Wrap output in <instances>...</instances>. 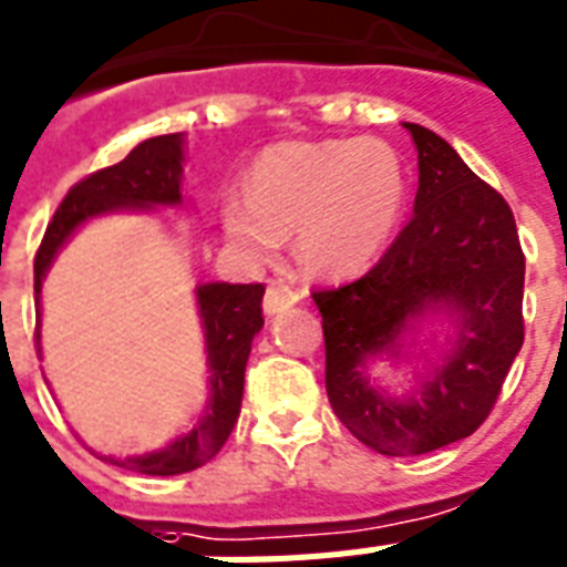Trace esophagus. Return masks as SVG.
<instances>
[{"mask_svg":"<svg viewBox=\"0 0 567 567\" xmlns=\"http://www.w3.org/2000/svg\"><path fill=\"white\" fill-rule=\"evenodd\" d=\"M298 289H292L289 284H280V280H272L269 287H266L264 295V310L266 316H278V312L289 310L292 303H298Z\"/></svg>","mask_w":567,"mask_h":567,"instance_id":"34e87169","label":"esophagus"}]
</instances>
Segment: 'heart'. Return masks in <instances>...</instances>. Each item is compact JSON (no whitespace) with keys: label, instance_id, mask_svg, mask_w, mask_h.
<instances>
[{"label":"heart","instance_id":"b5f03b06","mask_svg":"<svg viewBox=\"0 0 567 567\" xmlns=\"http://www.w3.org/2000/svg\"><path fill=\"white\" fill-rule=\"evenodd\" d=\"M409 208V167L382 138L280 142L255 158L246 203L223 205L228 240L269 260L284 234L316 275H350L385 255Z\"/></svg>","mask_w":567,"mask_h":567}]
</instances>
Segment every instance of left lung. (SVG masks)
<instances>
[{
  "mask_svg": "<svg viewBox=\"0 0 567 567\" xmlns=\"http://www.w3.org/2000/svg\"><path fill=\"white\" fill-rule=\"evenodd\" d=\"M405 130L417 147L414 217L362 278L312 292L336 417L391 457L470 437L525 341V255L513 210L441 135ZM432 311L453 316L456 341L409 398H388L370 385L367 362L399 358L404 333Z\"/></svg>",
  "mask_w": 567,
  "mask_h": 567,
  "instance_id": "1",
  "label": "left lung"
}]
</instances>
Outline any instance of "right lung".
<instances>
[{
	"label": "right lung",
	"mask_w": 567,
	"mask_h": 567,
	"mask_svg": "<svg viewBox=\"0 0 567 567\" xmlns=\"http://www.w3.org/2000/svg\"><path fill=\"white\" fill-rule=\"evenodd\" d=\"M182 162L185 138L182 133L156 135L118 165L104 167L74 185L54 219L45 228L34 257V295L40 298L42 278L63 243L92 217L124 208H158L182 205ZM264 284H203L196 287V307L203 318L205 353H208L210 396L199 423L179 434L165 449L130 457H106L115 466L142 475H182L208 463L228 441L234 423L240 417L243 377L251 353V339L264 327ZM40 339V336H37Z\"/></svg>",
	"instance_id": "add662e5"
}]
</instances>
